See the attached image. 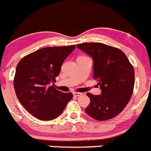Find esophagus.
<instances>
[{"instance_id":"1","label":"esophagus","mask_w":151,"mask_h":151,"mask_svg":"<svg viewBox=\"0 0 151 151\" xmlns=\"http://www.w3.org/2000/svg\"><path fill=\"white\" fill-rule=\"evenodd\" d=\"M82 93L81 92H73V96L75 97H79V96H81Z\"/></svg>"}]
</instances>
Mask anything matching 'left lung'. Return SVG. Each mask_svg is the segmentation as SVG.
Wrapping results in <instances>:
<instances>
[{
  "label": "left lung",
  "instance_id": "1",
  "mask_svg": "<svg viewBox=\"0 0 151 151\" xmlns=\"http://www.w3.org/2000/svg\"><path fill=\"white\" fill-rule=\"evenodd\" d=\"M77 47L92 57L93 78L99 81L101 94H86L90 99L85 111L95 120H109L126 106L133 93L134 70L120 49L102 43H82Z\"/></svg>",
  "mask_w": 151,
  "mask_h": 151
}]
</instances>
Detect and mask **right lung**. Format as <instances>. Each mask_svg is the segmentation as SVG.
<instances>
[{"instance_id": "obj_1", "label": "right lung", "mask_w": 151, "mask_h": 151, "mask_svg": "<svg viewBox=\"0 0 151 151\" xmlns=\"http://www.w3.org/2000/svg\"><path fill=\"white\" fill-rule=\"evenodd\" d=\"M76 48L75 45L48 47L23 57L16 68L14 86L22 105L41 120L59 117L73 98L54 87L64 61Z\"/></svg>"}]
</instances>
